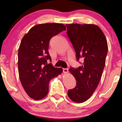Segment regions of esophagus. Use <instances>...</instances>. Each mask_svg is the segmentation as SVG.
Segmentation results:
<instances>
[{
    "label": "esophagus",
    "instance_id": "obj_1",
    "mask_svg": "<svg viewBox=\"0 0 122 122\" xmlns=\"http://www.w3.org/2000/svg\"><path fill=\"white\" fill-rule=\"evenodd\" d=\"M63 72L64 73H67L68 72V69H66V68H63Z\"/></svg>",
    "mask_w": 122,
    "mask_h": 122
}]
</instances>
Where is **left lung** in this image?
Listing matches in <instances>:
<instances>
[{
  "label": "left lung",
  "mask_w": 122,
  "mask_h": 122,
  "mask_svg": "<svg viewBox=\"0 0 122 122\" xmlns=\"http://www.w3.org/2000/svg\"><path fill=\"white\" fill-rule=\"evenodd\" d=\"M66 26L77 60H84L78 68L69 69L76 80V86L68 91V96L80 103L92 96L100 82L106 64L107 42L102 30L95 25L73 23Z\"/></svg>",
  "instance_id": "obj_1"
}]
</instances>
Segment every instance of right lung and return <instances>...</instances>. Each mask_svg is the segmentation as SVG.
Segmentation results:
<instances>
[{"label":"right lung","instance_id":"right-lung-1","mask_svg":"<svg viewBox=\"0 0 122 122\" xmlns=\"http://www.w3.org/2000/svg\"><path fill=\"white\" fill-rule=\"evenodd\" d=\"M61 23H44L33 26L23 37L18 50V70L21 84L29 96L40 100L46 96L50 80L60 75L62 68H54L48 60L50 39L65 31Z\"/></svg>","mask_w":122,"mask_h":122}]
</instances>
